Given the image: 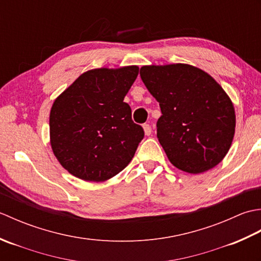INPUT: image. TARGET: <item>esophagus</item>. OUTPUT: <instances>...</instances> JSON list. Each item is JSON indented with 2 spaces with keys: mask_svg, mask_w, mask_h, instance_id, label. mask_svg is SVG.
Wrapping results in <instances>:
<instances>
[{
  "mask_svg": "<svg viewBox=\"0 0 261 261\" xmlns=\"http://www.w3.org/2000/svg\"><path fill=\"white\" fill-rule=\"evenodd\" d=\"M143 130H145V135L146 136H150L151 135V125L148 124V123H145L143 124Z\"/></svg>",
  "mask_w": 261,
  "mask_h": 261,
  "instance_id": "1",
  "label": "esophagus"
}]
</instances>
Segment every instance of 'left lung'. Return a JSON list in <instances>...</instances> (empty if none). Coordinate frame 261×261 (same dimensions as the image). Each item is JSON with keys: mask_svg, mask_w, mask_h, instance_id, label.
<instances>
[{"mask_svg": "<svg viewBox=\"0 0 261 261\" xmlns=\"http://www.w3.org/2000/svg\"><path fill=\"white\" fill-rule=\"evenodd\" d=\"M140 77L157 99V137L175 167L190 174L215 167L233 140L231 99L202 69L185 64L143 66Z\"/></svg>", "mask_w": 261, "mask_h": 261, "instance_id": "obj_1", "label": "left lung"}]
</instances>
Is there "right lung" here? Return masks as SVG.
<instances>
[{"label":"right lung","mask_w":261,"mask_h":261,"mask_svg":"<svg viewBox=\"0 0 261 261\" xmlns=\"http://www.w3.org/2000/svg\"><path fill=\"white\" fill-rule=\"evenodd\" d=\"M139 68H98L82 74L54 102L51 148L63 167L87 181H104L123 170L145 137L123 102Z\"/></svg>","instance_id":"obj_1"}]
</instances>
